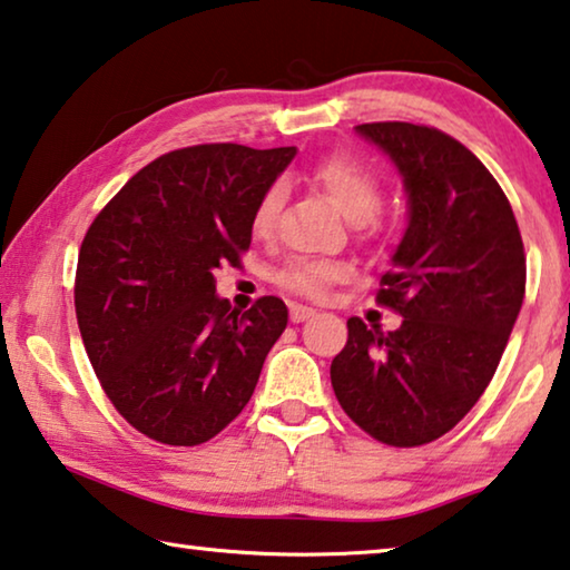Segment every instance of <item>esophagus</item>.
<instances>
[{
  "instance_id": "34e87169",
  "label": "esophagus",
  "mask_w": 570,
  "mask_h": 570,
  "mask_svg": "<svg viewBox=\"0 0 570 570\" xmlns=\"http://www.w3.org/2000/svg\"><path fill=\"white\" fill-rule=\"evenodd\" d=\"M314 314H317V312H314L312 306H306V304H292V306H288V317H292V322H296V324L306 322L309 317H314Z\"/></svg>"
}]
</instances>
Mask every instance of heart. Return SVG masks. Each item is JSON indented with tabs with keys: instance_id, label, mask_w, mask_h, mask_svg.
Returning <instances> with one entry per match:
<instances>
[{
	"instance_id": "obj_1",
	"label": "heart",
	"mask_w": 570,
	"mask_h": 570,
	"mask_svg": "<svg viewBox=\"0 0 570 570\" xmlns=\"http://www.w3.org/2000/svg\"><path fill=\"white\" fill-rule=\"evenodd\" d=\"M309 179L324 195L330 197L332 205L345 215L350 223H365L373 218L381 207V179L365 161L350 155H332L314 165L309 171ZM284 203V187L268 185L264 195L258 197L256 207H253V233L261 238L271 236L276 228L278 213H282ZM350 276V266L342 261H324V258H294L278 271L276 282L282 284L286 292L302 294V296H322L327 286L345 282Z\"/></svg>"
}]
</instances>
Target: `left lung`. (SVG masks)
Listing matches in <instances>:
<instances>
[{"mask_svg": "<svg viewBox=\"0 0 570 570\" xmlns=\"http://www.w3.org/2000/svg\"><path fill=\"white\" fill-rule=\"evenodd\" d=\"M393 161L409 225L377 302L395 332L347 320L332 360L345 413L387 446H421L456 426L490 385L525 296V250L502 187L464 144L431 126H355Z\"/></svg>", "mask_w": 570, "mask_h": 570, "instance_id": "obj_1", "label": "left lung"}]
</instances>
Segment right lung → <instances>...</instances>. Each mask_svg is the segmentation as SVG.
Instances as JSON below:
<instances>
[{
  "label": "right lung",
  "instance_id": "add662e5",
  "mask_svg": "<svg viewBox=\"0 0 570 570\" xmlns=\"http://www.w3.org/2000/svg\"><path fill=\"white\" fill-rule=\"evenodd\" d=\"M296 147L200 144L161 155L108 203L83 238L76 317L98 381L126 421L169 446H197L246 409L288 309L248 312L215 294L238 266L258 197Z\"/></svg>",
  "mask_w": 570,
  "mask_h": 570
}]
</instances>
